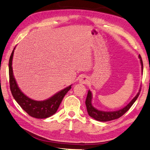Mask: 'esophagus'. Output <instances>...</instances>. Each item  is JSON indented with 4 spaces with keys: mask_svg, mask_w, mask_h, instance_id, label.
Masks as SVG:
<instances>
[{
    "mask_svg": "<svg viewBox=\"0 0 150 150\" xmlns=\"http://www.w3.org/2000/svg\"><path fill=\"white\" fill-rule=\"evenodd\" d=\"M79 82L80 83H81V84H86V83L88 82V78L86 76L81 77L79 80Z\"/></svg>",
    "mask_w": 150,
    "mask_h": 150,
    "instance_id": "obj_1",
    "label": "esophagus"
}]
</instances>
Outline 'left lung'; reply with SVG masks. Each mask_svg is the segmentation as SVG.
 <instances>
[{"mask_svg": "<svg viewBox=\"0 0 150 150\" xmlns=\"http://www.w3.org/2000/svg\"><path fill=\"white\" fill-rule=\"evenodd\" d=\"M139 58L140 60V63L142 65V73H143V62H142L141 56L139 55ZM139 92H140V90L136 94L133 99L131 100V102L127 104L126 106H125L123 108L120 109L119 110H116V111H112V112H105L102 111V110H99L93 106L92 104V94L90 90H88V95L86 97V108L88 111V114L90 117L92 118L95 119L96 120L99 122H108L111 121V120H114L119 118L121 116L126 113L127 110L130 108L131 106L134 104V103L136 102L137 98H138L139 95Z\"/></svg>", "mask_w": 150, "mask_h": 150, "instance_id": "obj_1", "label": "left lung"}]
</instances>
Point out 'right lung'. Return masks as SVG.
<instances>
[{
	"mask_svg": "<svg viewBox=\"0 0 150 150\" xmlns=\"http://www.w3.org/2000/svg\"><path fill=\"white\" fill-rule=\"evenodd\" d=\"M14 49H15V47L12 52L8 64L10 88H11V91L14 100L29 116L38 119H43L50 117L57 111L63 98L64 97L66 93L70 90L72 85L65 88L64 89L57 92L52 97L43 100V101L34 100L26 96L18 86V84H17L16 81L13 75L12 64H13Z\"/></svg>",
	"mask_w": 150,
	"mask_h": 150,
	"instance_id": "add662e5",
	"label": "right lung"
}]
</instances>
